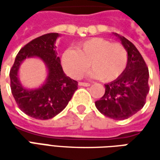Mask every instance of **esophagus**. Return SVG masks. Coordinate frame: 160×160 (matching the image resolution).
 Masks as SVG:
<instances>
[{
    "label": "esophagus",
    "mask_w": 160,
    "mask_h": 160,
    "mask_svg": "<svg viewBox=\"0 0 160 160\" xmlns=\"http://www.w3.org/2000/svg\"><path fill=\"white\" fill-rule=\"evenodd\" d=\"M78 84H79L80 86H85V87H88V86L91 85L89 83H84V82H79Z\"/></svg>",
    "instance_id": "esophagus-1"
}]
</instances>
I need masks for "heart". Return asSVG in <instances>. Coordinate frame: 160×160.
<instances>
[{
    "mask_svg": "<svg viewBox=\"0 0 160 160\" xmlns=\"http://www.w3.org/2000/svg\"><path fill=\"white\" fill-rule=\"evenodd\" d=\"M127 62L128 54L121 43L98 37L84 41L77 50H67L62 55L65 71L76 79L82 77L91 66V77L111 82L124 73Z\"/></svg>",
    "mask_w": 160,
    "mask_h": 160,
    "instance_id": "heart-1",
    "label": "heart"
}]
</instances>
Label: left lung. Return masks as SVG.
Returning <instances> with one entry per match:
<instances>
[{
    "label": "left lung",
    "mask_w": 160,
    "mask_h": 160,
    "mask_svg": "<svg viewBox=\"0 0 160 160\" xmlns=\"http://www.w3.org/2000/svg\"><path fill=\"white\" fill-rule=\"evenodd\" d=\"M128 54L126 70L105 84V93L95 102L98 110L115 120L126 119L144 106L149 92V69L137 48L124 36L115 34Z\"/></svg>",
    "instance_id": "8db88e82"
}]
</instances>
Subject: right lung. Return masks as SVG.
<instances>
[{"label":"right lung","instance_id":"1","mask_svg":"<svg viewBox=\"0 0 160 160\" xmlns=\"http://www.w3.org/2000/svg\"><path fill=\"white\" fill-rule=\"evenodd\" d=\"M58 36V33H50L29 42L18 53L9 72L10 89L18 106L35 119H50L60 113L77 89V82L65 75L57 56L55 42ZM34 57L45 62L48 76L42 87L29 90L22 86L17 73L26 58Z\"/></svg>","mask_w":160,"mask_h":160}]
</instances>
